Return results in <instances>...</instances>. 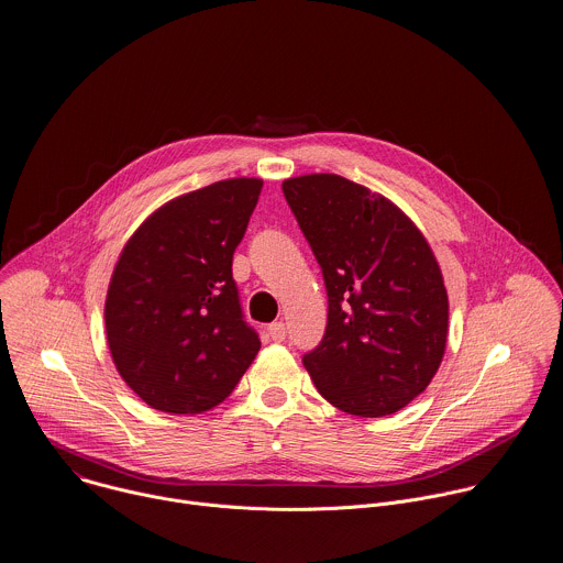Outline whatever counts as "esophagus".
<instances>
[{
	"label": "esophagus",
	"mask_w": 563,
	"mask_h": 563,
	"mask_svg": "<svg viewBox=\"0 0 563 563\" xmlns=\"http://www.w3.org/2000/svg\"><path fill=\"white\" fill-rule=\"evenodd\" d=\"M267 333H269V338H272L274 342H283L285 335H287V327H285L283 322H272V324L267 327Z\"/></svg>",
	"instance_id": "34e87169"
}]
</instances>
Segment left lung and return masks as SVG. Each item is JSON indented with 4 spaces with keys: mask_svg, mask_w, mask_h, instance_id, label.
<instances>
[{
    "mask_svg": "<svg viewBox=\"0 0 563 563\" xmlns=\"http://www.w3.org/2000/svg\"><path fill=\"white\" fill-rule=\"evenodd\" d=\"M322 269L329 313L302 364L344 413L383 418L418 398L440 368L449 296L422 232L389 199L338 174L283 183Z\"/></svg>",
    "mask_w": 563,
    "mask_h": 563,
    "instance_id": "8db88e82",
    "label": "left lung"
}]
</instances>
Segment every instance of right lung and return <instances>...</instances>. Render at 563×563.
Listing matches in <instances>:
<instances>
[{"label": "right lung", "instance_id": "1", "mask_svg": "<svg viewBox=\"0 0 563 563\" xmlns=\"http://www.w3.org/2000/svg\"><path fill=\"white\" fill-rule=\"evenodd\" d=\"M261 187V178H228L167 201L117 261L106 296L108 346L119 376L156 411L214 409L261 349L232 278Z\"/></svg>", "mask_w": 563, "mask_h": 563}]
</instances>
